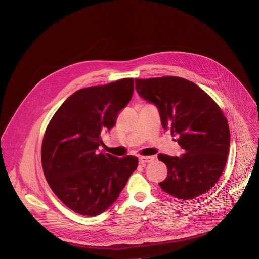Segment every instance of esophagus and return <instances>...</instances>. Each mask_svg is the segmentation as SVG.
I'll return each instance as SVG.
<instances>
[{"instance_id":"34e87169","label":"esophagus","mask_w":259,"mask_h":259,"mask_svg":"<svg viewBox=\"0 0 259 259\" xmlns=\"http://www.w3.org/2000/svg\"><path fill=\"white\" fill-rule=\"evenodd\" d=\"M155 159L154 156H142L140 157V164L141 165H146L148 162H151Z\"/></svg>"}]
</instances>
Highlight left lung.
Returning <instances> with one entry per match:
<instances>
[{
    "label": "left lung",
    "mask_w": 259,
    "mask_h": 259,
    "mask_svg": "<svg viewBox=\"0 0 259 259\" xmlns=\"http://www.w3.org/2000/svg\"><path fill=\"white\" fill-rule=\"evenodd\" d=\"M135 89L154 104L161 126L178 137L182 156L158 154L168 168L158 185L180 199L205 194L220 180L230 149V130L222 109L193 81L178 76L135 78Z\"/></svg>",
    "instance_id": "8db88e82"
}]
</instances>
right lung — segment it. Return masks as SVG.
Masks as SVG:
<instances>
[{
    "mask_svg": "<svg viewBox=\"0 0 259 259\" xmlns=\"http://www.w3.org/2000/svg\"><path fill=\"white\" fill-rule=\"evenodd\" d=\"M134 80L79 89L53 115L44 134L42 166L49 187L72 211L97 216L117 199L138 168L135 156L99 153L102 133L112 129L130 102Z\"/></svg>",
    "mask_w": 259,
    "mask_h": 259,
    "instance_id": "add662e5",
    "label": "right lung"
}]
</instances>
